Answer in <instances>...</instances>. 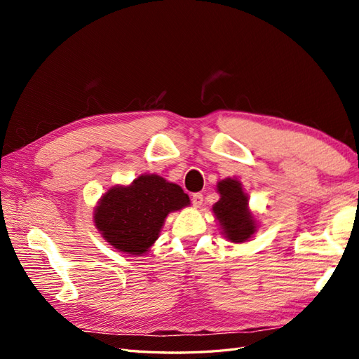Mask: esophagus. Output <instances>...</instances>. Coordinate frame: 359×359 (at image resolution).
<instances>
[{"label":"esophagus","mask_w":359,"mask_h":359,"mask_svg":"<svg viewBox=\"0 0 359 359\" xmlns=\"http://www.w3.org/2000/svg\"><path fill=\"white\" fill-rule=\"evenodd\" d=\"M191 202H193V206H196V208H199V206L203 202V194L202 193H194L193 196H191Z\"/></svg>","instance_id":"1"}]
</instances>
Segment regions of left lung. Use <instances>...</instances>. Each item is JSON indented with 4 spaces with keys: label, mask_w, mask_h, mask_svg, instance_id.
I'll list each match as a JSON object with an SVG mask.
<instances>
[{
    "label": "left lung",
    "mask_w": 359,
    "mask_h": 359,
    "mask_svg": "<svg viewBox=\"0 0 359 359\" xmlns=\"http://www.w3.org/2000/svg\"><path fill=\"white\" fill-rule=\"evenodd\" d=\"M219 202L212 205V212L219 220L222 233L231 243H244L256 232V219L248 210V196L240 181L226 178L217 184Z\"/></svg>",
    "instance_id": "left-lung-1"
}]
</instances>
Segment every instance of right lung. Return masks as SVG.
I'll return each mask as SVG.
<instances>
[{
	"instance_id": "add662e5",
	"label": "right lung",
	"mask_w": 359,
	"mask_h": 359,
	"mask_svg": "<svg viewBox=\"0 0 359 359\" xmlns=\"http://www.w3.org/2000/svg\"><path fill=\"white\" fill-rule=\"evenodd\" d=\"M187 205L190 199L178 184L151 173L107 190L95 206L94 223L118 252L142 256L156 243L168 214Z\"/></svg>"
}]
</instances>
